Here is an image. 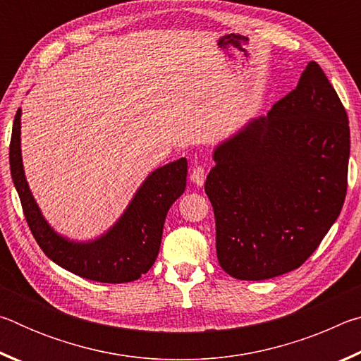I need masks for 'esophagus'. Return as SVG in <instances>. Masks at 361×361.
I'll return each instance as SVG.
<instances>
[{
	"label": "esophagus",
	"instance_id": "1",
	"mask_svg": "<svg viewBox=\"0 0 361 361\" xmlns=\"http://www.w3.org/2000/svg\"><path fill=\"white\" fill-rule=\"evenodd\" d=\"M191 181H192V185L202 188L204 183H205V170L202 167L195 166L191 170Z\"/></svg>",
	"mask_w": 361,
	"mask_h": 361
}]
</instances>
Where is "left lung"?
Masks as SVG:
<instances>
[{
	"label": "left lung",
	"instance_id": "obj_1",
	"mask_svg": "<svg viewBox=\"0 0 361 361\" xmlns=\"http://www.w3.org/2000/svg\"><path fill=\"white\" fill-rule=\"evenodd\" d=\"M349 154L345 109L310 62L296 89L213 151L205 192L219 266L239 280H267L301 266L344 205Z\"/></svg>",
	"mask_w": 361,
	"mask_h": 361
}]
</instances>
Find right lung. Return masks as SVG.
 Wrapping results in <instances>:
<instances>
[{
    "mask_svg": "<svg viewBox=\"0 0 361 361\" xmlns=\"http://www.w3.org/2000/svg\"><path fill=\"white\" fill-rule=\"evenodd\" d=\"M20 118L19 108L9 146L11 175L30 231L47 258L79 277L102 283L133 282L148 272L161 248L167 212L185 192L186 157L152 170L105 234L92 240H71L47 223L28 186L22 162Z\"/></svg>",
    "mask_w": 361,
    "mask_h": 361,
    "instance_id": "right-lung-1",
    "label": "right lung"
}]
</instances>
